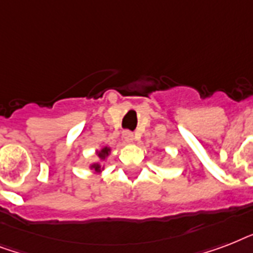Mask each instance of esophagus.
Here are the masks:
<instances>
[{
  "instance_id": "34e87169",
  "label": "esophagus",
  "mask_w": 253,
  "mask_h": 253,
  "mask_svg": "<svg viewBox=\"0 0 253 253\" xmlns=\"http://www.w3.org/2000/svg\"><path fill=\"white\" fill-rule=\"evenodd\" d=\"M123 139L126 142H132L134 140V134L131 131H123Z\"/></svg>"
}]
</instances>
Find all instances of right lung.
I'll return each instance as SVG.
<instances>
[{"label":"right lung","mask_w":253,"mask_h":253,"mask_svg":"<svg viewBox=\"0 0 253 253\" xmlns=\"http://www.w3.org/2000/svg\"><path fill=\"white\" fill-rule=\"evenodd\" d=\"M107 155H109V148H103L101 152H98V156L101 159H105ZM93 168H94L97 172H98V170H101V167H99V164H94V166H93Z\"/></svg>","instance_id":"1"}]
</instances>
